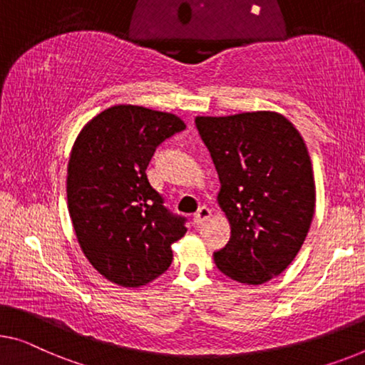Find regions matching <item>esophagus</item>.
Returning <instances> with one entry per match:
<instances>
[{
  "instance_id": "obj_1",
  "label": "esophagus",
  "mask_w": 365,
  "mask_h": 365,
  "mask_svg": "<svg viewBox=\"0 0 365 365\" xmlns=\"http://www.w3.org/2000/svg\"><path fill=\"white\" fill-rule=\"evenodd\" d=\"M211 217V210L208 206H201V208L193 215V222L195 225H203L205 221H208Z\"/></svg>"
}]
</instances>
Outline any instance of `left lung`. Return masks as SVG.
<instances>
[{
    "label": "left lung",
    "mask_w": 365,
    "mask_h": 365,
    "mask_svg": "<svg viewBox=\"0 0 365 365\" xmlns=\"http://www.w3.org/2000/svg\"><path fill=\"white\" fill-rule=\"evenodd\" d=\"M220 175L217 203L231 237L213 254L230 279L260 285L280 275L312 226L317 187L307 144L277 111L197 116Z\"/></svg>",
    "instance_id": "obj_1"
}]
</instances>
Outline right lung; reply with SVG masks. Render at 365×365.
Listing matches in <instances>:
<instances>
[{"mask_svg":"<svg viewBox=\"0 0 365 365\" xmlns=\"http://www.w3.org/2000/svg\"><path fill=\"white\" fill-rule=\"evenodd\" d=\"M185 128L177 114L116 105L75 139L67 167L75 236L91 267L119 287L139 288L164 274L172 244L187 232L145 173L157 145Z\"/></svg>","mask_w":365,"mask_h":365,"instance_id":"right-lung-1","label":"right lung"}]
</instances>
